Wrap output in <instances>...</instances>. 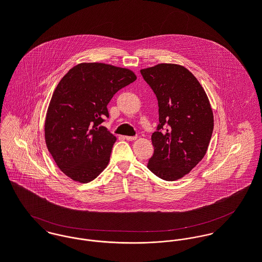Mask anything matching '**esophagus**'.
Wrapping results in <instances>:
<instances>
[{
  "instance_id": "obj_1",
  "label": "esophagus",
  "mask_w": 262,
  "mask_h": 262,
  "mask_svg": "<svg viewBox=\"0 0 262 262\" xmlns=\"http://www.w3.org/2000/svg\"><path fill=\"white\" fill-rule=\"evenodd\" d=\"M125 139L128 141H134L137 139V137L136 136H125Z\"/></svg>"
}]
</instances>
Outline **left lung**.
<instances>
[{
	"instance_id": "obj_1",
	"label": "left lung",
	"mask_w": 262,
	"mask_h": 262,
	"mask_svg": "<svg viewBox=\"0 0 262 262\" xmlns=\"http://www.w3.org/2000/svg\"><path fill=\"white\" fill-rule=\"evenodd\" d=\"M140 73L156 96L159 114L147 167L156 177L172 182L205 156L214 129L211 105L201 83L184 67L161 63Z\"/></svg>"
}]
</instances>
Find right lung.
Returning a JSON list of instances; mask_svg holds the SVG:
<instances>
[{
    "mask_svg": "<svg viewBox=\"0 0 262 262\" xmlns=\"http://www.w3.org/2000/svg\"><path fill=\"white\" fill-rule=\"evenodd\" d=\"M136 79L127 69L105 63H80L57 84L46 115V145L60 170L89 183L107 166L117 138L101 126L108 104Z\"/></svg>",
    "mask_w": 262,
    "mask_h": 262,
    "instance_id": "obj_1",
    "label": "right lung"
}]
</instances>
